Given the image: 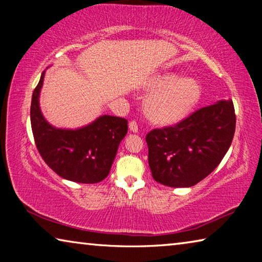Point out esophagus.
Masks as SVG:
<instances>
[{
  "instance_id": "esophagus-1",
  "label": "esophagus",
  "mask_w": 262,
  "mask_h": 262,
  "mask_svg": "<svg viewBox=\"0 0 262 262\" xmlns=\"http://www.w3.org/2000/svg\"><path fill=\"white\" fill-rule=\"evenodd\" d=\"M129 129L133 132V133H137L139 132V125H137V122L135 120H132L129 122Z\"/></svg>"
}]
</instances>
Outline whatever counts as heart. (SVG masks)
<instances>
[{
    "label": "heart",
    "instance_id": "obj_1",
    "mask_svg": "<svg viewBox=\"0 0 262 262\" xmlns=\"http://www.w3.org/2000/svg\"><path fill=\"white\" fill-rule=\"evenodd\" d=\"M148 89L152 95L147 101V114L161 125L183 120L201 97L200 84L176 74L157 75L149 82Z\"/></svg>",
    "mask_w": 262,
    "mask_h": 262
}]
</instances>
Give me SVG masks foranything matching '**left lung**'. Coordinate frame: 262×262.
<instances>
[{
    "instance_id": "8db88e82",
    "label": "left lung",
    "mask_w": 262,
    "mask_h": 262,
    "mask_svg": "<svg viewBox=\"0 0 262 262\" xmlns=\"http://www.w3.org/2000/svg\"><path fill=\"white\" fill-rule=\"evenodd\" d=\"M236 114L232 100L195 111L174 126L145 136L152 178L170 187H190L219 166L231 145Z\"/></svg>"
}]
</instances>
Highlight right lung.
I'll list each match as a JSON object with an SVG mask.
<instances>
[{
	"instance_id": "obj_1",
	"label": "right lung",
	"mask_w": 262,
	"mask_h": 262,
	"mask_svg": "<svg viewBox=\"0 0 262 262\" xmlns=\"http://www.w3.org/2000/svg\"><path fill=\"white\" fill-rule=\"evenodd\" d=\"M45 72L31 101V127L43 161L61 178L81 184L99 183L108 176L118 147L128 132L125 118L101 115L78 129L50 125L39 106Z\"/></svg>"
}]
</instances>
